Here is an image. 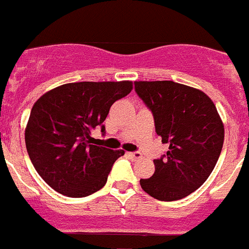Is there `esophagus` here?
Returning a JSON list of instances; mask_svg holds the SVG:
<instances>
[{"instance_id": "1", "label": "esophagus", "mask_w": 249, "mask_h": 249, "mask_svg": "<svg viewBox=\"0 0 249 249\" xmlns=\"http://www.w3.org/2000/svg\"><path fill=\"white\" fill-rule=\"evenodd\" d=\"M128 156L132 160H140V158H142V155H141L140 152H129Z\"/></svg>"}]
</instances>
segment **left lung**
<instances>
[{
    "instance_id": "8db88e82",
    "label": "left lung",
    "mask_w": 249,
    "mask_h": 249,
    "mask_svg": "<svg viewBox=\"0 0 249 249\" xmlns=\"http://www.w3.org/2000/svg\"><path fill=\"white\" fill-rule=\"evenodd\" d=\"M138 97L151 109L157 135L168 151L155 160L142 190L160 201L187 197L207 181L224 141V126L204 92L173 81H136Z\"/></svg>"
}]
</instances>
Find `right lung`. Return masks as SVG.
Returning a JSON list of instances; mask_svg holds the SVG:
<instances>
[{
  "mask_svg": "<svg viewBox=\"0 0 249 249\" xmlns=\"http://www.w3.org/2000/svg\"><path fill=\"white\" fill-rule=\"evenodd\" d=\"M132 91L131 81L66 83L46 92L31 109L26 148L37 173L56 192L80 198L101 190L124 151L92 144L114 102Z\"/></svg>",
  "mask_w": 249,
  "mask_h": 249,
  "instance_id": "right-lung-1",
  "label": "right lung"
}]
</instances>
